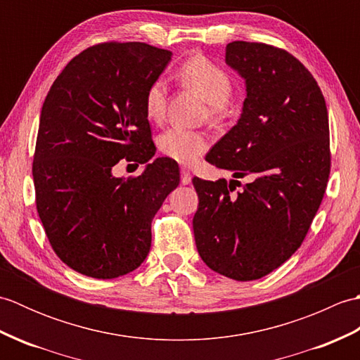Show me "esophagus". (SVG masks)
<instances>
[{"mask_svg":"<svg viewBox=\"0 0 360 360\" xmlns=\"http://www.w3.org/2000/svg\"><path fill=\"white\" fill-rule=\"evenodd\" d=\"M192 182V173H190L187 168H181V184L188 186Z\"/></svg>","mask_w":360,"mask_h":360,"instance_id":"obj_1","label":"esophagus"}]
</instances>
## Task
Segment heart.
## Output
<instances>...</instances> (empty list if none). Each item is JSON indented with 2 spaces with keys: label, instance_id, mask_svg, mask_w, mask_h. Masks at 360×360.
Returning a JSON list of instances; mask_svg holds the SVG:
<instances>
[{
  "label": "heart",
  "instance_id": "b5f03b06",
  "mask_svg": "<svg viewBox=\"0 0 360 360\" xmlns=\"http://www.w3.org/2000/svg\"><path fill=\"white\" fill-rule=\"evenodd\" d=\"M182 82L198 91L210 105V112L215 116L219 108L227 103L232 94V80L229 74L201 56L192 57L181 68ZM145 116L153 122L162 120L167 110V85L164 80L153 82L145 94ZM158 148L164 156L176 162L190 165L209 148L207 136L200 131H190L179 127L165 129L158 137Z\"/></svg>",
  "mask_w": 360,
  "mask_h": 360
}]
</instances>
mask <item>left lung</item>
Returning <instances> with one entry per match:
<instances>
[{
    "mask_svg": "<svg viewBox=\"0 0 360 360\" xmlns=\"http://www.w3.org/2000/svg\"><path fill=\"white\" fill-rule=\"evenodd\" d=\"M226 65L244 80L246 98L205 160L254 179L231 195L236 179L193 178V233L212 271L249 281L277 269L307 236L330 176V127L317 82L289 52L232 41Z\"/></svg>",
    "mask_w": 360,
    "mask_h": 360,
    "instance_id": "8db88e82",
    "label": "left lung"
}]
</instances>
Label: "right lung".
Listing matches in <instances>:
<instances>
[{"instance_id": "obj_1", "label": "right lung", "mask_w": 360, "mask_h": 360, "mask_svg": "<svg viewBox=\"0 0 360 360\" xmlns=\"http://www.w3.org/2000/svg\"><path fill=\"white\" fill-rule=\"evenodd\" d=\"M173 53L103 43L66 65L44 98L32 165L37 210L53 252L75 272L117 278L151 248V218L179 186V167L156 158L145 94ZM143 163L116 179L120 158Z\"/></svg>"}]
</instances>
